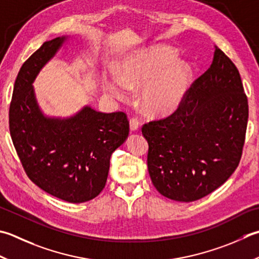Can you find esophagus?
Listing matches in <instances>:
<instances>
[{"mask_svg":"<svg viewBox=\"0 0 259 259\" xmlns=\"http://www.w3.org/2000/svg\"><path fill=\"white\" fill-rule=\"evenodd\" d=\"M139 125H140V123H139V120L136 118V116H134V118H131L130 119V129H131V131H137L139 129Z\"/></svg>","mask_w":259,"mask_h":259,"instance_id":"1","label":"esophagus"}]
</instances>
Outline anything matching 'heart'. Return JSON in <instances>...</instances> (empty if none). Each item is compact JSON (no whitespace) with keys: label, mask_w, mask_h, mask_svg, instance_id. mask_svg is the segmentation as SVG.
<instances>
[{"label":"heart","mask_w":259,"mask_h":259,"mask_svg":"<svg viewBox=\"0 0 259 259\" xmlns=\"http://www.w3.org/2000/svg\"><path fill=\"white\" fill-rule=\"evenodd\" d=\"M176 53L169 47H156L133 56L121 66L119 79L104 80V90L116 99H124L126 89L144 85L140 102L151 114H167L175 110L189 86L191 69L184 63H175Z\"/></svg>","instance_id":"b5f03b06"}]
</instances>
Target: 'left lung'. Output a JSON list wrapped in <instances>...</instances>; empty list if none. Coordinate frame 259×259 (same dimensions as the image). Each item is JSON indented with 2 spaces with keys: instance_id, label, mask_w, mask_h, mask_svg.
I'll use <instances>...</instances> for the list:
<instances>
[{
  "instance_id": "obj_1",
  "label": "left lung",
  "mask_w": 259,
  "mask_h": 259,
  "mask_svg": "<svg viewBox=\"0 0 259 259\" xmlns=\"http://www.w3.org/2000/svg\"><path fill=\"white\" fill-rule=\"evenodd\" d=\"M214 47L209 69L192 83L174 112L141 128L151 182L170 200L192 202L212 193L241 158L248 100L236 65Z\"/></svg>"
}]
</instances>
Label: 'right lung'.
<instances>
[{"label": "right lung", "mask_w": 259, "mask_h": 259, "mask_svg": "<svg viewBox=\"0 0 259 259\" xmlns=\"http://www.w3.org/2000/svg\"><path fill=\"white\" fill-rule=\"evenodd\" d=\"M65 37L42 44L23 63L9 111L10 134L25 174L47 193L70 203L94 199L104 189L113 151L129 135L124 112L85 106L67 119L45 116L32 83Z\"/></svg>", "instance_id": "1"}]
</instances>
